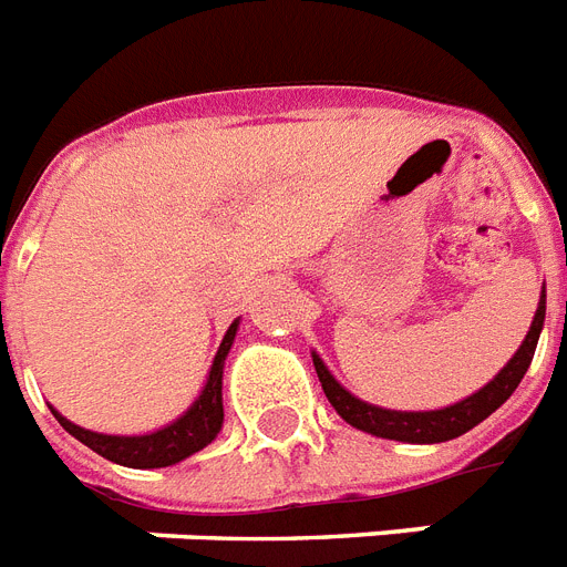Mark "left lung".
Wrapping results in <instances>:
<instances>
[{"mask_svg": "<svg viewBox=\"0 0 567 567\" xmlns=\"http://www.w3.org/2000/svg\"><path fill=\"white\" fill-rule=\"evenodd\" d=\"M542 324H545V292H542V301H538L536 319L529 324L527 339L520 342V348L515 351L513 360L501 369V374H497L488 386L480 389L477 395H471L465 398V401H460V404L433 412H398L371 406L339 386L337 380L330 378V371L324 369V362L316 354H312V365H316V374H319L321 389H324L328 401L351 427L365 430L371 436L415 442V445H433V442H447V439H456L463 436V433H468L471 427H477L480 421L488 419L497 406L504 404L506 398L513 395L515 389H518L520 378L527 374L533 354H536Z\"/></svg>", "mask_w": 567, "mask_h": 567, "instance_id": "1", "label": "left lung"}]
</instances>
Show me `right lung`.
Wrapping results in <instances>:
<instances>
[{
	"label": "right lung",
	"instance_id": "1",
	"mask_svg": "<svg viewBox=\"0 0 567 567\" xmlns=\"http://www.w3.org/2000/svg\"><path fill=\"white\" fill-rule=\"evenodd\" d=\"M234 337H237V321L230 324L225 339H221L219 351H216L205 392L198 395L196 404L189 406L178 421H172L169 427L157 430V433H148V436H104V433H90V430L72 424L58 410H52V415L61 421V427L70 436H75L79 442H84L96 454H102L104 460H111L116 465H128V468H166V465L181 463V460H187L196 451L210 445L216 433H219L221 419H225V412H221V365H225V357H228L230 346H234Z\"/></svg>",
	"mask_w": 567,
	"mask_h": 567
}]
</instances>
